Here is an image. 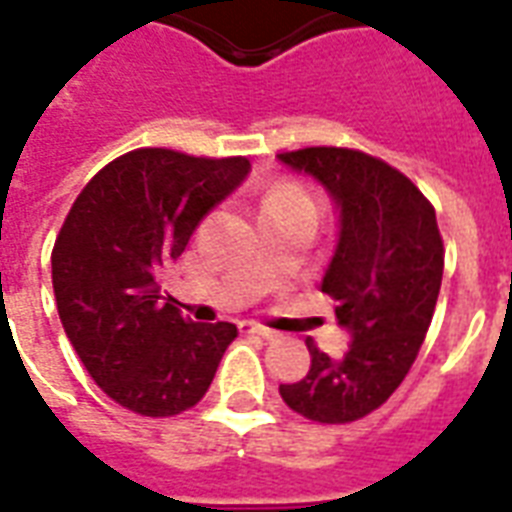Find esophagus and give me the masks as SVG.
<instances>
[{"label": "esophagus", "instance_id": "esophagus-1", "mask_svg": "<svg viewBox=\"0 0 512 512\" xmlns=\"http://www.w3.org/2000/svg\"><path fill=\"white\" fill-rule=\"evenodd\" d=\"M241 333L244 336H260V339H276V331L266 328V325L260 323H252V320H244V323H238Z\"/></svg>", "mask_w": 512, "mask_h": 512}]
</instances>
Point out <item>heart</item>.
<instances>
[{"label":"heart","mask_w":512,"mask_h":512,"mask_svg":"<svg viewBox=\"0 0 512 512\" xmlns=\"http://www.w3.org/2000/svg\"><path fill=\"white\" fill-rule=\"evenodd\" d=\"M263 217H276V214H317L314 198L309 189L295 184V181H276L274 187L266 189V195L260 200Z\"/></svg>","instance_id":"b5f03b06"}]
</instances>
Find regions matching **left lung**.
<instances>
[{"label":"left lung","instance_id":"obj_1","mask_svg":"<svg viewBox=\"0 0 512 512\" xmlns=\"http://www.w3.org/2000/svg\"><path fill=\"white\" fill-rule=\"evenodd\" d=\"M276 157L314 176L339 206V244L320 287L352 336L342 358L309 336L312 369L279 393L304 418L352 423L391 399L426 339L445 268L437 214L401 170L358 149L306 146Z\"/></svg>","mask_w":512,"mask_h":512}]
</instances>
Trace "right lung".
Instances as JSON below:
<instances>
[{
	"instance_id": "add662e5",
	"label": "right lung",
	"mask_w": 512,
	"mask_h": 512,
	"mask_svg": "<svg viewBox=\"0 0 512 512\" xmlns=\"http://www.w3.org/2000/svg\"><path fill=\"white\" fill-rule=\"evenodd\" d=\"M246 157L135 149L75 198L51 252L56 309L92 380L119 407L170 418L206 396L233 323H192L160 293V268L249 173Z\"/></svg>"
}]
</instances>
